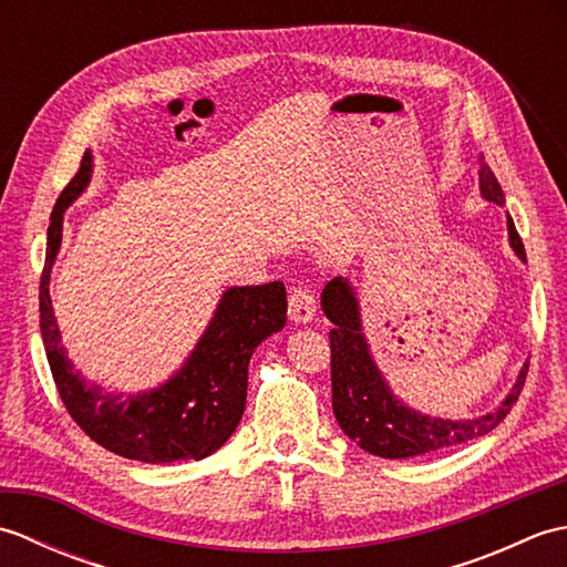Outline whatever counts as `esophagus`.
<instances>
[{"label": "esophagus", "instance_id": "esophagus-1", "mask_svg": "<svg viewBox=\"0 0 567 567\" xmlns=\"http://www.w3.org/2000/svg\"><path fill=\"white\" fill-rule=\"evenodd\" d=\"M317 315V299L315 292L307 285H297L290 292V317L297 323H309Z\"/></svg>", "mask_w": 567, "mask_h": 567}]
</instances>
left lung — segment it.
<instances>
[{
	"mask_svg": "<svg viewBox=\"0 0 567 567\" xmlns=\"http://www.w3.org/2000/svg\"><path fill=\"white\" fill-rule=\"evenodd\" d=\"M480 192H483L485 199L504 207L502 187L485 163L480 167ZM507 228L512 248L526 262L522 236L516 231L512 216H507ZM321 307L323 315L333 323L329 341L336 421H339L348 439L355 441L360 449L372 455L396 461V457L449 451L477 436H485L512 412V404L519 400L524 390L528 363L522 368L519 380H516L514 390L497 412L467 421L431 419L426 414L412 412V409L396 400L388 382L382 380L375 360H372L368 351L363 329H360L358 299L343 277H333L323 287Z\"/></svg>",
	"mask_w": 567,
	"mask_h": 567,
	"instance_id": "obj_1",
	"label": "left lung"
}]
</instances>
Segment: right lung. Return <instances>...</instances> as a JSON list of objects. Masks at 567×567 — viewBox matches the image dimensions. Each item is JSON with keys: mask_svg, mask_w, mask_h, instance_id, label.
<instances>
[{"mask_svg": "<svg viewBox=\"0 0 567 567\" xmlns=\"http://www.w3.org/2000/svg\"><path fill=\"white\" fill-rule=\"evenodd\" d=\"M92 175V153L84 151L80 171L70 179L51 214L48 250L41 272V333L55 388L72 421L100 443L128 461L175 463L202 461L228 441L246 409L248 360L260 341L287 321L282 282L231 287L192 351L185 368L163 388L143 394H106L87 384L60 346L48 280L63 238V212Z\"/></svg>", "mask_w": 567, "mask_h": 567, "instance_id": "obj_1", "label": "right lung"}]
</instances>
